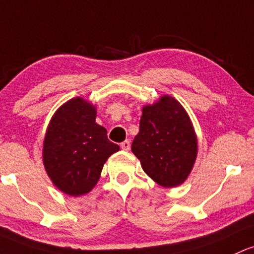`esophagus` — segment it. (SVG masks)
<instances>
[{
	"label": "esophagus",
	"mask_w": 254,
	"mask_h": 254,
	"mask_svg": "<svg viewBox=\"0 0 254 254\" xmlns=\"http://www.w3.org/2000/svg\"><path fill=\"white\" fill-rule=\"evenodd\" d=\"M121 147H122L123 150H127H127H130V141L125 140L124 142H122Z\"/></svg>",
	"instance_id": "esophagus-1"
}]
</instances>
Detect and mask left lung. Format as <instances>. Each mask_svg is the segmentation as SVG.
I'll use <instances>...</instances> for the list:
<instances>
[{
    "mask_svg": "<svg viewBox=\"0 0 254 254\" xmlns=\"http://www.w3.org/2000/svg\"><path fill=\"white\" fill-rule=\"evenodd\" d=\"M131 150L158 185L165 188L182 185L197 154L196 135L183 106L168 95L144 106Z\"/></svg>",
    "mask_w": 254,
    "mask_h": 254,
    "instance_id": "obj_1",
    "label": "left lung"
}]
</instances>
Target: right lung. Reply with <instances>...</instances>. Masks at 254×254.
I'll return each mask as SVG.
<instances>
[{
	"instance_id": "add662e5",
	"label": "right lung",
	"mask_w": 254,
	"mask_h": 254,
	"mask_svg": "<svg viewBox=\"0 0 254 254\" xmlns=\"http://www.w3.org/2000/svg\"><path fill=\"white\" fill-rule=\"evenodd\" d=\"M96 121L94 105L82 97L65 102L50 119L43 142V164L58 189L71 196L96 186L104 164L119 146Z\"/></svg>"
}]
</instances>
